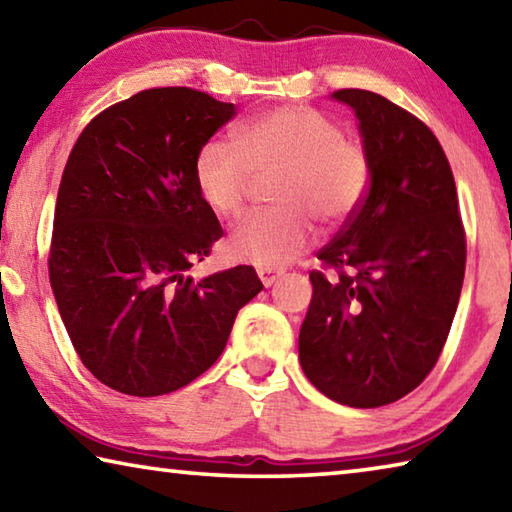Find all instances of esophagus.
I'll list each match as a JSON object with an SVG mask.
<instances>
[{"mask_svg": "<svg viewBox=\"0 0 512 512\" xmlns=\"http://www.w3.org/2000/svg\"><path fill=\"white\" fill-rule=\"evenodd\" d=\"M257 275H259V280H262L264 287H271V284L277 280V277L282 275V271H280V268H264V266H259L257 268Z\"/></svg>", "mask_w": 512, "mask_h": 512, "instance_id": "1", "label": "esophagus"}]
</instances>
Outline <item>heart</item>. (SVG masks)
Listing matches in <instances>:
<instances>
[{"instance_id": "heart-1", "label": "heart", "mask_w": 512, "mask_h": 512, "mask_svg": "<svg viewBox=\"0 0 512 512\" xmlns=\"http://www.w3.org/2000/svg\"><path fill=\"white\" fill-rule=\"evenodd\" d=\"M235 144L210 140L194 158V183L221 219L244 212L257 178H275L271 210L246 216L228 239L244 262L277 268L305 253L316 237L348 223L370 189V155L341 126L309 106H282L244 121Z\"/></svg>"}]
</instances>
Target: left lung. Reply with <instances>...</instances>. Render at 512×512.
Segmentation results:
<instances>
[{
  "label": "left lung",
  "instance_id": "8db88e82",
  "mask_svg": "<svg viewBox=\"0 0 512 512\" xmlns=\"http://www.w3.org/2000/svg\"><path fill=\"white\" fill-rule=\"evenodd\" d=\"M359 119L370 189L311 271L300 366L329 400L375 409L418 388L445 348L465 275L454 173L427 124L368 90H336Z\"/></svg>",
  "mask_w": 512,
  "mask_h": 512
}]
</instances>
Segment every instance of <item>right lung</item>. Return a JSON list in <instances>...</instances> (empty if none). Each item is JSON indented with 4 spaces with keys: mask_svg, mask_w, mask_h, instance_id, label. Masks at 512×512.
Listing matches in <instances>:
<instances>
[{
    "mask_svg": "<svg viewBox=\"0 0 512 512\" xmlns=\"http://www.w3.org/2000/svg\"><path fill=\"white\" fill-rule=\"evenodd\" d=\"M192 88H153L99 112L58 187L49 282L76 354L135 397L187 386L221 357L253 266L187 271L223 237L194 183L201 146L237 115Z\"/></svg>",
    "mask_w": 512,
    "mask_h": 512,
    "instance_id": "add662e5",
    "label": "right lung"
}]
</instances>
